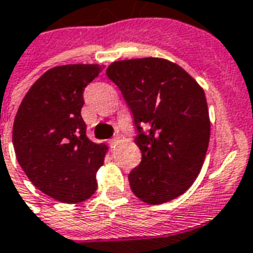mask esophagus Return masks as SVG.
<instances>
[{
	"label": "esophagus",
	"mask_w": 253,
	"mask_h": 253,
	"mask_svg": "<svg viewBox=\"0 0 253 253\" xmlns=\"http://www.w3.org/2000/svg\"><path fill=\"white\" fill-rule=\"evenodd\" d=\"M119 141H120V138H119V137H113V138H111V140H109V145H111L112 148H115Z\"/></svg>",
	"instance_id": "34e87169"
}]
</instances>
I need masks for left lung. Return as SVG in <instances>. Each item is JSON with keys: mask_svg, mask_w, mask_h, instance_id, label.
<instances>
[{"mask_svg": "<svg viewBox=\"0 0 253 253\" xmlns=\"http://www.w3.org/2000/svg\"><path fill=\"white\" fill-rule=\"evenodd\" d=\"M107 75L120 88L138 132L134 142L142 160L129 173L130 189L149 205L175 199L194 183L209 148L210 117L203 88L183 68L162 58L113 62Z\"/></svg>", "mask_w": 253, "mask_h": 253, "instance_id": "obj_1", "label": "left lung"}]
</instances>
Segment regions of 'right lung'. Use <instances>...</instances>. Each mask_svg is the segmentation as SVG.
Masks as SVG:
<instances>
[{"mask_svg": "<svg viewBox=\"0 0 253 253\" xmlns=\"http://www.w3.org/2000/svg\"><path fill=\"white\" fill-rule=\"evenodd\" d=\"M99 64L48 70L23 97L13 125V145L31 183L48 197L78 203L97 189L96 171L108 146L92 142L80 111L84 88L103 71Z\"/></svg>", "mask_w": 253, "mask_h": 253, "instance_id": "right-lung-1", "label": "right lung"}]
</instances>
